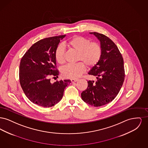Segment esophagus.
Here are the masks:
<instances>
[{"label":"esophagus","mask_w":148,"mask_h":148,"mask_svg":"<svg viewBox=\"0 0 148 148\" xmlns=\"http://www.w3.org/2000/svg\"><path fill=\"white\" fill-rule=\"evenodd\" d=\"M77 79H71V83H74V82H77Z\"/></svg>","instance_id":"esophagus-1"}]
</instances>
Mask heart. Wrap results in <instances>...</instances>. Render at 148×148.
Masks as SVG:
<instances>
[{
  "instance_id": "obj_1",
  "label": "heart",
  "mask_w": 148,
  "mask_h": 148,
  "mask_svg": "<svg viewBox=\"0 0 148 148\" xmlns=\"http://www.w3.org/2000/svg\"><path fill=\"white\" fill-rule=\"evenodd\" d=\"M66 45L71 49L77 52V61L82 63L65 66L62 71L64 77L77 78L84 73V64L88 68H92L98 63L101 55V48L98 43L91 42L90 40L83 36H75L70 39ZM54 58L59 64L65 63V48L63 45H59L56 47Z\"/></svg>"
}]
</instances>
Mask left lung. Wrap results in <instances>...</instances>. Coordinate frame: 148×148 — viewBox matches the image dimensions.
Masks as SVG:
<instances>
[{
  "label": "left lung",
  "instance_id": "left-lung-1",
  "mask_svg": "<svg viewBox=\"0 0 148 148\" xmlns=\"http://www.w3.org/2000/svg\"><path fill=\"white\" fill-rule=\"evenodd\" d=\"M89 33L100 41L101 55L98 63L88 72L97 80H89L87 89L82 92L81 97L86 103L98 107L111 102L119 93L125 77L124 61L110 39L97 32Z\"/></svg>",
  "mask_w": 148,
  "mask_h": 148
}]
</instances>
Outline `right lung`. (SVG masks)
<instances>
[{"mask_svg":"<svg viewBox=\"0 0 148 148\" xmlns=\"http://www.w3.org/2000/svg\"><path fill=\"white\" fill-rule=\"evenodd\" d=\"M66 35L47 38L34 44L21 58L19 80L27 97L33 103L44 108L55 106L63 96L71 80L50 83L49 77H57L54 52Z\"/></svg>","mask_w":148,"mask_h":148,"instance_id":"obj_1","label":"right lung"}]
</instances>
